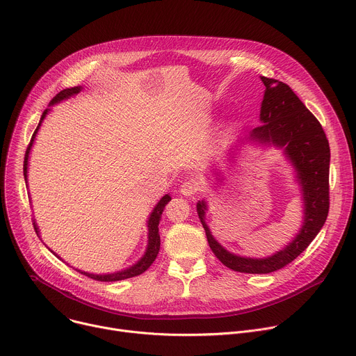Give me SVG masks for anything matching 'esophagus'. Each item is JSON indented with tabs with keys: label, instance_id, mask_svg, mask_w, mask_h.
I'll use <instances>...</instances> for the list:
<instances>
[{
	"label": "esophagus",
	"instance_id": "obj_1",
	"mask_svg": "<svg viewBox=\"0 0 356 356\" xmlns=\"http://www.w3.org/2000/svg\"><path fill=\"white\" fill-rule=\"evenodd\" d=\"M200 191V184L194 180H188V181H184L180 187V193L184 195V197H193L197 193Z\"/></svg>",
	"mask_w": 356,
	"mask_h": 356
}]
</instances>
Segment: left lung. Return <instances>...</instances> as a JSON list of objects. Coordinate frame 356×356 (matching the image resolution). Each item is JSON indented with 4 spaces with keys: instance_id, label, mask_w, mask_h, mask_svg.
Segmentation results:
<instances>
[{
    "instance_id": "left-lung-1",
    "label": "left lung",
    "mask_w": 356,
    "mask_h": 356,
    "mask_svg": "<svg viewBox=\"0 0 356 356\" xmlns=\"http://www.w3.org/2000/svg\"><path fill=\"white\" fill-rule=\"evenodd\" d=\"M266 87L261 104V124L225 152L227 161H234L239 143L275 146L294 169L302 201V224L296 236L283 249L266 258H249L227 250L211 234L206 213V200L197 201V214L206 231L214 255L229 269L241 273L265 275L282 269L294 261L312 243L323 228L330 210V145L317 118L306 108L293 90L275 79L262 77ZM211 175L222 179L220 166H211Z\"/></svg>"
}]
</instances>
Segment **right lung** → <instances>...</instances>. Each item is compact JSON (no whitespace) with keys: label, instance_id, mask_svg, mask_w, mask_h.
<instances>
[{"label":"right lung","instance_id":"add662e5","mask_svg":"<svg viewBox=\"0 0 356 356\" xmlns=\"http://www.w3.org/2000/svg\"><path fill=\"white\" fill-rule=\"evenodd\" d=\"M83 90L81 86H76V87H70V88H66L63 91H60L52 101L49 103V108H46L40 117V121L32 135V139H31V143L26 149V154H25V161H24V177H25V183H28V163H29V154H31V149L33 146V142H35V138H36V134L43 122V120L46 118V115L49 114V111L52 110L50 107H54L55 104H59L60 101H65V99H69L70 97L79 94L80 91ZM172 200V197L169 194H165L158 204L155 206V209L152 210V213L149 214L147 217V245H146V250L142 255V258L135 262L132 266H128L127 269H122V270H118V272H114V273H104V275H97V273H88V272H84V270H80V269H76L77 272L94 279V280H99V282H117V280H124V279H129V277H134V276H138L140 273H143L152 264L155 262L158 253H159V249H161V236H159V222H161V217H162V213H163V209L166 207L168 202ZM33 228L38 234V236L40 238L39 235V228H38V224L35 222L33 220ZM54 252V250H52ZM54 255L58 257L60 259V257L58 255V253L54 252Z\"/></svg>","mask_w":356,"mask_h":356}]
</instances>
